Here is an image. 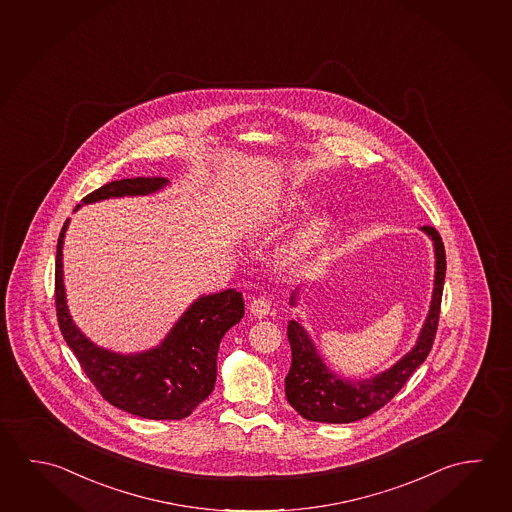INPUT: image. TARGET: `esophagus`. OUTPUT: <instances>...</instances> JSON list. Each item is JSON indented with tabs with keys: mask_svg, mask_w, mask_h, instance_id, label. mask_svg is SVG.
Segmentation results:
<instances>
[{
	"mask_svg": "<svg viewBox=\"0 0 512 512\" xmlns=\"http://www.w3.org/2000/svg\"><path fill=\"white\" fill-rule=\"evenodd\" d=\"M250 311H252L255 318H264V316H268L269 311H271V304H269L268 298H266V296H257V298H253L252 302H250Z\"/></svg>",
	"mask_w": 512,
	"mask_h": 512,
	"instance_id": "1",
	"label": "esophagus"
}]
</instances>
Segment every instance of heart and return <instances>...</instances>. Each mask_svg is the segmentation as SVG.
Listing matches in <instances>:
<instances>
[{
    "label": "heart",
    "instance_id": "heart-1",
    "mask_svg": "<svg viewBox=\"0 0 512 512\" xmlns=\"http://www.w3.org/2000/svg\"><path fill=\"white\" fill-rule=\"evenodd\" d=\"M289 207H291L289 208L291 212H302L307 205L304 201H293ZM327 234H329V221L325 217H316L291 239V243L287 244V252L296 259L305 257L316 250L320 244H323V241L327 239Z\"/></svg>",
    "mask_w": 512,
    "mask_h": 512
}]
</instances>
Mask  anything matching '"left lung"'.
<instances>
[{
	"label": "left lung",
	"mask_w": 512,
	"mask_h": 512,
	"mask_svg": "<svg viewBox=\"0 0 512 512\" xmlns=\"http://www.w3.org/2000/svg\"><path fill=\"white\" fill-rule=\"evenodd\" d=\"M435 246V287L431 298L430 314L422 327L417 345L394 367L383 374L363 381H345L334 376L323 365L314 350L307 332L300 323L291 320L287 325V340L291 345V368L286 376V397L307 421L354 422L383 408L410 379L426 356L439 327L440 302L446 277V252L439 232L433 226H422ZM295 304V302H293Z\"/></svg>",
	"instance_id": "8db88e82"
}]
</instances>
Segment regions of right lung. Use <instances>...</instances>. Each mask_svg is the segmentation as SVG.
Segmentation results:
<instances>
[{
	"mask_svg": "<svg viewBox=\"0 0 512 512\" xmlns=\"http://www.w3.org/2000/svg\"><path fill=\"white\" fill-rule=\"evenodd\" d=\"M167 185L165 178H126L93 190L81 205L100 199L153 194ZM77 205V208L81 207ZM55 255V311L59 329L82 370L109 404L154 421H180L207 399L216 385L217 349L225 332L244 316L243 293L226 289L201 296L172 327L160 347L135 356H122L93 345L66 309L63 286V239Z\"/></svg>",
	"mask_w": 512,
	"mask_h": 512,
	"instance_id": "right-lung-1",
	"label": "right lung"
}]
</instances>
